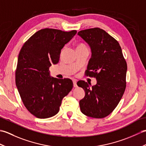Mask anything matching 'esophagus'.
<instances>
[{"label": "esophagus", "instance_id": "obj_1", "mask_svg": "<svg viewBox=\"0 0 146 146\" xmlns=\"http://www.w3.org/2000/svg\"><path fill=\"white\" fill-rule=\"evenodd\" d=\"M73 86L75 88H76L77 86H77V84H76V81L75 80H73Z\"/></svg>", "mask_w": 146, "mask_h": 146}]
</instances>
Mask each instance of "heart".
Returning a JSON list of instances; mask_svg holds the SVG:
<instances>
[{
	"label": "heart",
	"mask_w": 146,
	"mask_h": 146,
	"mask_svg": "<svg viewBox=\"0 0 146 146\" xmlns=\"http://www.w3.org/2000/svg\"><path fill=\"white\" fill-rule=\"evenodd\" d=\"M80 47H85V46L83 45V44H80L78 46V48H80Z\"/></svg>",
	"instance_id": "b5f03b06"
}]
</instances>
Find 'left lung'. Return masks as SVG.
Segmentation results:
<instances>
[{
	"instance_id": "1",
	"label": "left lung",
	"mask_w": 146,
	"mask_h": 146,
	"mask_svg": "<svg viewBox=\"0 0 146 146\" xmlns=\"http://www.w3.org/2000/svg\"><path fill=\"white\" fill-rule=\"evenodd\" d=\"M78 35L91 49L86 75L97 81L92 87L84 81L77 83L85 92L79 102L80 110L86 116L104 118L112 112L125 92L127 63L119 43L104 30L95 27L80 31Z\"/></svg>"
}]
</instances>
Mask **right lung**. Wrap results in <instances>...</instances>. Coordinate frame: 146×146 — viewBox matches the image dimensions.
<instances>
[{"label": "right lung", "mask_w": 146, "mask_h": 146, "mask_svg": "<svg viewBox=\"0 0 146 146\" xmlns=\"http://www.w3.org/2000/svg\"><path fill=\"white\" fill-rule=\"evenodd\" d=\"M76 34L75 30L41 29L24 43L19 52L15 85L24 106L39 119L57 114L62 100L73 88L70 79L51 77L49 68L58 63L61 49Z\"/></svg>", "instance_id": "1"}]
</instances>
